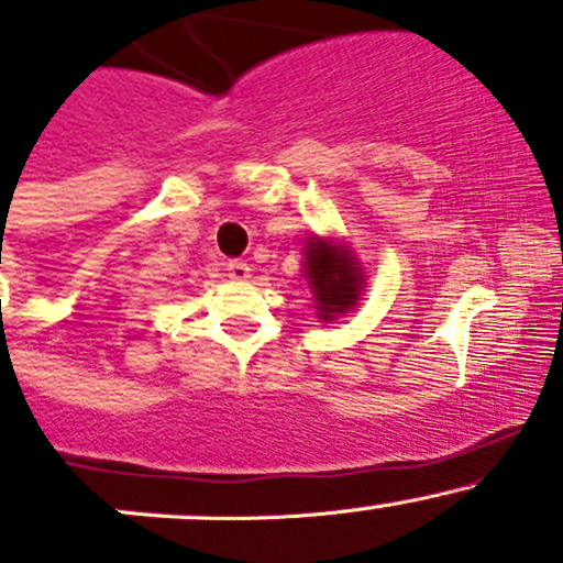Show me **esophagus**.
<instances>
[{"label": "esophagus", "mask_w": 563, "mask_h": 563, "mask_svg": "<svg viewBox=\"0 0 563 563\" xmlns=\"http://www.w3.org/2000/svg\"><path fill=\"white\" fill-rule=\"evenodd\" d=\"M225 269H229V277L231 280H247L250 277V266L245 264V261H229V266H225Z\"/></svg>", "instance_id": "obj_1"}]
</instances>
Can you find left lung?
I'll return each mask as SVG.
<instances>
[{
	"label": "left lung",
	"instance_id": "left-lung-1",
	"mask_svg": "<svg viewBox=\"0 0 563 563\" xmlns=\"http://www.w3.org/2000/svg\"><path fill=\"white\" fill-rule=\"evenodd\" d=\"M305 277L321 321H334L356 308L365 288V272L349 247L323 236H310L305 245Z\"/></svg>",
	"mask_w": 563,
	"mask_h": 563
}]
</instances>
